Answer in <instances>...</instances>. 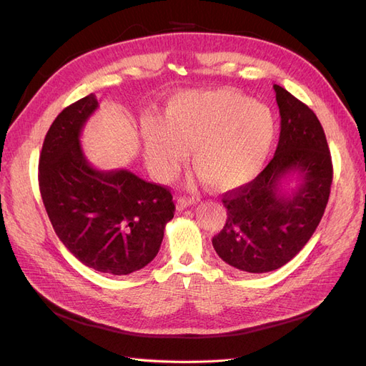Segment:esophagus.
I'll return each mask as SVG.
<instances>
[{
  "mask_svg": "<svg viewBox=\"0 0 366 366\" xmlns=\"http://www.w3.org/2000/svg\"><path fill=\"white\" fill-rule=\"evenodd\" d=\"M195 203H197V200H195L194 197L192 198L191 197H179V198H177V209L183 210V209L189 207V206H192Z\"/></svg>",
  "mask_w": 366,
  "mask_h": 366,
  "instance_id": "34e87169",
  "label": "esophagus"
}]
</instances>
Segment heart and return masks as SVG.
Instances as JSON below:
<instances>
[{
    "mask_svg": "<svg viewBox=\"0 0 366 366\" xmlns=\"http://www.w3.org/2000/svg\"><path fill=\"white\" fill-rule=\"evenodd\" d=\"M143 148L151 171L169 179L191 147L194 168L217 191H230L257 177L267 160L274 120L267 107L227 88L177 94L164 120L142 124Z\"/></svg>",
    "mask_w": 366,
    "mask_h": 366,
    "instance_id": "b5f03b06",
    "label": "heart"
}]
</instances>
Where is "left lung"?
Listing matches in <instances>:
<instances>
[{
	"label": "left lung",
	"mask_w": 366,
	"mask_h": 366,
	"mask_svg": "<svg viewBox=\"0 0 366 366\" xmlns=\"http://www.w3.org/2000/svg\"><path fill=\"white\" fill-rule=\"evenodd\" d=\"M281 132L273 159L250 183L223 195L226 224L212 244L218 257L247 273L282 267L315 234L328 203L333 163L322 125L299 99L273 85ZM300 183L292 193L287 178Z\"/></svg>",
	"instance_id": "obj_1"
}]
</instances>
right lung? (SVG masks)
<instances>
[{
	"label": "right lung",
	"instance_id": "obj_1",
	"mask_svg": "<svg viewBox=\"0 0 366 366\" xmlns=\"http://www.w3.org/2000/svg\"><path fill=\"white\" fill-rule=\"evenodd\" d=\"M99 104L92 93L54 119L39 156V191L58 238L86 267L129 274L159 253L172 194L127 169L99 171L79 136Z\"/></svg>",
	"mask_w": 366,
	"mask_h": 366
}]
</instances>
